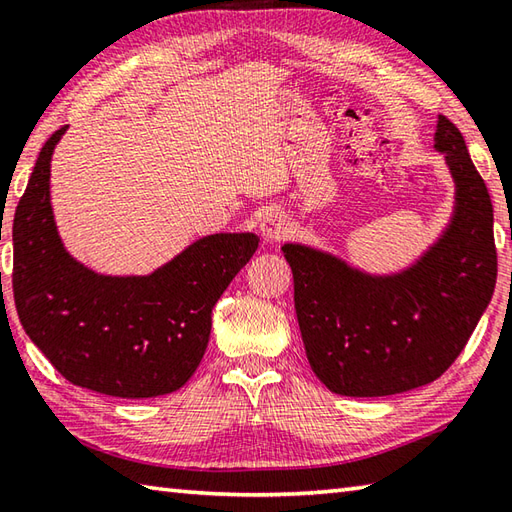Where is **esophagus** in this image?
Returning <instances> with one entry per match:
<instances>
[{
	"instance_id": "obj_1",
	"label": "esophagus",
	"mask_w": 512,
	"mask_h": 512,
	"mask_svg": "<svg viewBox=\"0 0 512 512\" xmlns=\"http://www.w3.org/2000/svg\"><path fill=\"white\" fill-rule=\"evenodd\" d=\"M288 219L277 213V210H268V213L259 219V233L266 239V242H279L288 235Z\"/></svg>"
}]
</instances>
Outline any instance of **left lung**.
<instances>
[{
	"label": "left lung",
	"instance_id": "left-lung-1",
	"mask_svg": "<svg viewBox=\"0 0 512 512\" xmlns=\"http://www.w3.org/2000/svg\"><path fill=\"white\" fill-rule=\"evenodd\" d=\"M455 184L448 224L413 264L368 273L328 250L282 246L313 373L330 393L386 397L446 373L497 282L493 204L457 126L437 117L435 146Z\"/></svg>",
	"mask_w": 512,
	"mask_h": 512
}]
</instances>
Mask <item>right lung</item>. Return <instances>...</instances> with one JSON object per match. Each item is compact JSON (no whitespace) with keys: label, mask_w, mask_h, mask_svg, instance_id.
<instances>
[{"label":"right lung","mask_w":512,"mask_h":512,"mask_svg":"<svg viewBox=\"0 0 512 512\" xmlns=\"http://www.w3.org/2000/svg\"><path fill=\"white\" fill-rule=\"evenodd\" d=\"M37 157L13 219L19 322L70 384L148 399L182 388L206 353L213 306L255 255V233L199 237L150 275H102L68 253L50 206V159Z\"/></svg>","instance_id":"add662e5"}]
</instances>
